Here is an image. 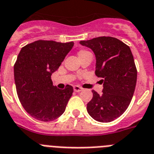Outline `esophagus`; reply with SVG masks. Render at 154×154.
<instances>
[{
    "mask_svg": "<svg viewBox=\"0 0 154 154\" xmlns=\"http://www.w3.org/2000/svg\"><path fill=\"white\" fill-rule=\"evenodd\" d=\"M83 88H81V87H79V86H74L73 87V91L76 92H80L82 91Z\"/></svg>",
    "mask_w": 154,
    "mask_h": 154,
    "instance_id": "esophagus-1",
    "label": "esophagus"
}]
</instances>
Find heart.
Returning <instances> with one entry per match:
<instances>
[{
    "mask_svg": "<svg viewBox=\"0 0 154 154\" xmlns=\"http://www.w3.org/2000/svg\"><path fill=\"white\" fill-rule=\"evenodd\" d=\"M89 53H91L90 52H88V51H87V50H84V49H82V50H80L77 54H78L79 57H83V56H85V55H87V54H89Z\"/></svg>",
    "mask_w": 154,
    "mask_h": 154,
    "instance_id": "1",
    "label": "heart"
}]
</instances>
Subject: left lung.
Segmentation results:
<instances>
[{"label":"left lung","instance_id":"1","mask_svg":"<svg viewBox=\"0 0 154 154\" xmlns=\"http://www.w3.org/2000/svg\"><path fill=\"white\" fill-rule=\"evenodd\" d=\"M96 57L95 74L101 77L102 94L92 91L87 111L94 119L109 122L123 114L134 94L137 70L130 48L113 37L101 36L81 41Z\"/></svg>","mask_w":154,"mask_h":154}]
</instances>
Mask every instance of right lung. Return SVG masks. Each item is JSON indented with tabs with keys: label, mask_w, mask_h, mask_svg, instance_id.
Returning a JSON list of instances; mask_svg holds the SVG:
<instances>
[{
	"label": "right lung",
	"mask_w": 154,
	"mask_h": 154,
	"mask_svg": "<svg viewBox=\"0 0 154 154\" xmlns=\"http://www.w3.org/2000/svg\"><path fill=\"white\" fill-rule=\"evenodd\" d=\"M73 42L38 40L21 48L14 66L18 98L25 111L42 122L57 119L66 109L73 92L66 85L60 90L53 85L52 73L57 70Z\"/></svg>",
	"instance_id": "right-lung-1"
}]
</instances>
